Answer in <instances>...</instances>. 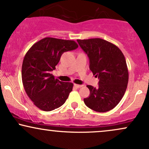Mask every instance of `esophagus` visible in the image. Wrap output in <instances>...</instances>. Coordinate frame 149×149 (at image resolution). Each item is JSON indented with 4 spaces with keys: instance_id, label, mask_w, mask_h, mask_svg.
<instances>
[{
    "instance_id": "esophagus-1",
    "label": "esophagus",
    "mask_w": 149,
    "mask_h": 149,
    "mask_svg": "<svg viewBox=\"0 0 149 149\" xmlns=\"http://www.w3.org/2000/svg\"><path fill=\"white\" fill-rule=\"evenodd\" d=\"M74 86L76 87V88H80L83 86V85H78V84H74Z\"/></svg>"
}]
</instances>
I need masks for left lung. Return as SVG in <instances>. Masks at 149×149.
I'll return each instance as SVG.
<instances>
[{"label": "left lung", "instance_id": "obj_1", "mask_svg": "<svg viewBox=\"0 0 149 149\" xmlns=\"http://www.w3.org/2000/svg\"><path fill=\"white\" fill-rule=\"evenodd\" d=\"M90 59V69L100 79L99 86L87 85L90 96L85 105L97 112L109 111L122 100L129 74L125 58L117 46L102 38L77 40Z\"/></svg>", "mask_w": 149, "mask_h": 149}]
</instances>
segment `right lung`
I'll use <instances>...</instances> for the list:
<instances>
[{
    "label": "right lung",
    "instance_id": "1",
    "mask_svg": "<svg viewBox=\"0 0 149 149\" xmlns=\"http://www.w3.org/2000/svg\"><path fill=\"white\" fill-rule=\"evenodd\" d=\"M78 47L74 40L47 37L36 42L24 58L22 78L27 95L38 109L50 111L63 105L73 84L51 74L64 52Z\"/></svg>",
    "mask_w": 149,
    "mask_h": 149
}]
</instances>
